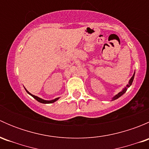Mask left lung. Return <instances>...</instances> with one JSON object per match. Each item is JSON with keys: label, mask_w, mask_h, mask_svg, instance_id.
I'll return each mask as SVG.
<instances>
[{"label": "left lung", "mask_w": 149, "mask_h": 149, "mask_svg": "<svg viewBox=\"0 0 149 149\" xmlns=\"http://www.w3.org/2000/svg\"><path fill=\"white\" fill-rule=\"evenodd\" d=\"M135 73H136V72H134V73H133V76H132V77L130 78V80H129V81H128V84H127V85H126V86H125L124 88H123V90H122L120 92H119L118 94H116V95H115L113 97H112V101H113V100H117V99H118V98H119V97H120L121 96L123 95V94H124L126 92V91H127V88H128L129 87H130V86L132 85V83H133V79H134Z\"/></svg>", "instance_id": "1"}]
</instances>
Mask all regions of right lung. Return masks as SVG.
<instances>
[{
    "instance_id": "right-lung-1",
    "label": "right lung",
    "mask_w": 149,
    "mask_h": 149,
    "mask_svg": "<svg viewBox=\"0 0 149 149\" xmlns=\"http://www.w3.org/2000/svg\"><path fill=\"white\" fill-rule=\"evenodd\" d=\"M25 90H26V92H27L28 94H29V95H31V97H33V98L35 99V100H37V101H38L39 102H40V103H42V104H51V103H53V102H55L58 101V100L60 99V97H58V98H55V99H54V100H43V99L40 98V97H37V96L33 95V94H31V93L29 92V91H27V90L26 89V88H25Z\"/></svg>"
}]
</instances>
